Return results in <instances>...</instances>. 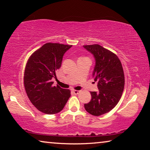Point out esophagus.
Masks as SVG:
<instances>
[{
  "label": "esophagus",
  "instance_id": "esophagus-1",
  "mask_svg": "<svg viewBox=\"0 0 150 150\" xmlns=\"http://www.w3.org/2000/svg\"><path fill=\"white\" fill-rule=\"evenodd\" d=\"M73 93L75 94V95H78V94H79V93H80L81 91H78V90H73Z\"/></svg>",
  "mask_w": 150,
  "mask_h": 150
}]
</instances>
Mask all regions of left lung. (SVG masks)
<instances>
[{
	"mask_svg": "<svg viewBox=\"0 0 150 150\" xmlns=\"http://www.w3.org/2000/svg\"><path fill=\"white\" fill-rule=\"evenodd\" d=\"M93 54L96 64L93 71L98 81V92L91 91V101L85 104V110L98 116L110 112L120 100L124 88V73L117 55L98 44L83 45Z\"/></svg>",
	"mask_w": 150,
	"mask_h": 150,
	"instance_id": "8db88e82",
	"label": "left lung"
}]
</instances>
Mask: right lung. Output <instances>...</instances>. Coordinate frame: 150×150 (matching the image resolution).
<instances>
[{"mask_svg":"<svg viewBox=\"0 0 150 150\" xmlns=\"http://www.w3.org/2000/svg\"><path fill=\"white\" fill-rule=\"evenodd\" d=\"M71 47L58 43H46L28 59L24 85L28 97L38 110L47 115L59 112L71 96L69 89L54 86L53 77L62 65L63 56Z\"/></svg>","mask_w":150,"mask_h":150,"instance_id":"add662e5","label":"right lung"}]
</instances>
